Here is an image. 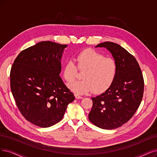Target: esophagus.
<instances>
[{
    "mask_svg": "<svg viewBox=\"0 0 157 157\" xmlns=\"http://www.w3.org/2000/svg\"><path fill=\"white\" fill-rule=\"evenodd\" d=\"M74 96H75V98H76V99H82V98H83L82 96H81L77 94H75Z\"/></svg>",
    "mask_w": 157,
    "mask_h": 157,
    "instance_id": "obj_1",
    "label": "esophagus"
}]
</instances>
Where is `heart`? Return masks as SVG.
<instances>
[{
  "label": "heart",
  "instance_id": "obj_1",
  "mask_svg": "<svg viewBox=\"0 0 157 157\" xmlns=\"http://www.w3.org/2000/svg\"><path fill=\"white\" fill-rule=\"evenodd\" d=\"M77 67L83 71V79L68 85V87L75 94H83L93 90L95 94H100L107 90L117 76V63L111 57L92 48H86L75 56ZM74 63L68 61L63 69V76L67 82H72L75 78L78 69Z\"/></svg>",
  "mask_w": 157,
  "mask_h": 157
}]
</instances>
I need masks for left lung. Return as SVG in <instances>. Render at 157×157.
<instances>
[{"mask_svg":"<svg viewBox=\"0 0 157 157\" xmlns=\"http://www.w3.org/2000/svg\"><path fill=\"white\" fill-rule=\"evenodd\" d=\"M96 47L106 48L117 63V74L111 86L92 98L90 122L100 128L113 129L127 122L140 105L144 82L135 57L117 43L104 42Z\"/></svg>","mask_w":157,"mask_h":157,"instance_id":"1","label":"left lung"}]
</instances>
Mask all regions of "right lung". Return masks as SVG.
I'll return each mask as SVG.
<instances>
[{
  "instance_id": "add662e5",
  "label": "right lung",
  "mask_w": 157,
  "mask_h": 157,
  "mask_svg": "<svg viewBox=\"0 0 157 157\" xmlns=\"http://www.w3.org/2000/svg\"><path fill=\"white\" fill-rule=\"evenodd\" d=\"M67 44L41 41L17 56L10 71L16 105L26 120L40 127L62 120L75 97L59 76Z\"/></svg>"
}]
</instances>
